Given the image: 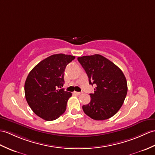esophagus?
<instances>
[{
  "label": "esophagus",
  "mask_w": 155,
  "mask_h": 155,
  "mask_svg": "<svg viewBox=\"0 0 155 155\" xmlns=\"http://www.w3.org/2000/svg\"><path fill=\"white\" fill-rule=\"evenodd\" d=\"M74 94H76V95H80L81 94V92H74Z\"/></svg>",
  "instance_id": "obj_1"
}]
</instances>
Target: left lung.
I'll return each instance as SVG.
<instances>
[{"label":"left lung","mask_w":155,"mask_h":155,"mask_svg":"<svg viewBox=\"0 0 155 155\" xmlns=\"http://www.w3.org/2000/svg\"><path fill=\"white\" fill-rule=\"evenodd\" d=\"M89 78V84H96L91 102L82 106L88 116L95 120H104L114 116L121 108L127 93L124 74L114 63L102 55L78 57Z\"/></svg>","instance_id":"obj_1"}]
</instances>
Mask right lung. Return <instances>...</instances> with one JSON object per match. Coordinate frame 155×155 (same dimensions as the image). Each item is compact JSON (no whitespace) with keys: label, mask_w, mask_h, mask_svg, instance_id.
Segmentation results:
<instances>
[{"label":"right lung","mask_w":155,"mask_h":155,"mask_svg":"<svg viewBox=\"0 0 155 155\" xmlns=\"http://www.w3.org/2000/svg\"><path fill=\"white\" fill-rule=\"evenodd\" d=\"M74 58L70 55L55 54L39 62L28 74L24 84L25 96L39 117L53 121L65 111L72 94L59 88L64 82L66 66Z\"/></svg>","instance_id":"add662e5"}]
</instances>
